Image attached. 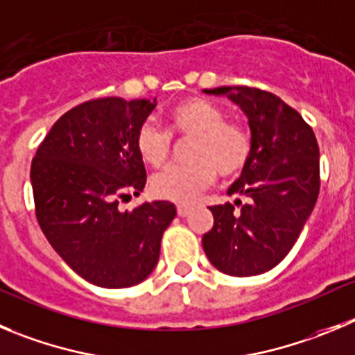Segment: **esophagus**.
<instances>
[{
	"label": "esophagus",
	"mask_w": 355,
	"mask_h": 355,
	"mask_svg": "<svg viewBox=\"0 0 355 355\" xmlns=\"http://www.w3.org/2000/svg\"><path fill=\"white\" fill-rule=\"evenodd\" d=\"M177 214L180 215V217H187L189 214H191V207L189 205H177Z\"/></svg>",
	"instance_id": "34e87169"
}]
</instances>
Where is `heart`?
<instances>
[{"label":"heart","instance_id":"b5f03b06","mask_svg":"<svg viewBox=\"0 0 355 355\" xmlns=\"http://www.w3.org/2000/svg\"><path fill=\"white\" fill-rule=\"evenodd\" d=\"M171 132L191 137L184 164L159 171L150 182L152 194L175 203H191L214 184L217 171L231 178L243 171L252 155V138L234 121H226L217 105L201 98H189L170 110ZM135 145L147 164L161 166L171 152V135L154 121H144L135 135Z\"/></svg>","mask_w":355,"mask_h":355}]
</instances>
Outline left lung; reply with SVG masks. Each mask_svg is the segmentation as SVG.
<instances>
[{
	"mask_svg": "<svg viewBox=\"0 0 355 355\" xmlns=\"http://www.w3.org/2000/svg\"><path fill=\"white\" fill-rule=\"evenodd\" d=\"M227 94L243 110L252 155L227 194L240 200L210 207L214 227L203 236L210 263L231 277H252L277 266L296 243L320 189L319 145L313 129L286 101L257 87L205 89Z\"/></svg>",
	"mask_w": 355,
	"mask_h": 355,
	"instance_id": "obj_1",
	"label": "left lung"
}]
</instances>
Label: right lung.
<instances>
[{
    "label": "right lung",
    "mask_w": 355,
    "mask_h": 355,
    "mask_svg": "<svg viewBox=\"0 0 355 355\" xmlns=\"http://www.w3.org/2000/svg\"><path fill=\"white\" fill-rule=\"evenodd\" d=\"M154 108L155 99L82 103L59 117L33 157L40 227L61 259L94 286L122 289L145 280L177 215L170 201L119 208L147 182L135 135Z\"/></svg>",
    "instance_id": "1"
}]
</instances>
